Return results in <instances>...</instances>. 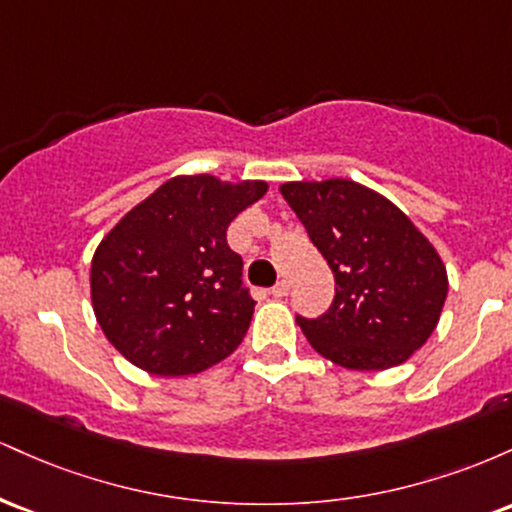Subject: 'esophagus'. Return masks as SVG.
Masks as SVG:
<instances>
[{"mask_svg":"<svg viewBox=\"0 0 512 512\" xmlns=\"http://www.w3.org/2000/svg\"><path fill=\"white\" fill-rule=\"evenodd\" d=\"M272 296H274V298L289 296V281H279V284H276L274 289H272Z\"/></svg>","mask_w":512,"mask_h":512,"instance_id":"34e87169","label":"esophagus"}]
</instances>
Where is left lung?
I'll use <instances>...</instances> for the list:
<instances>
[{
    "label": "left lung",
    "instance_id": "8db88e82",
    "mask_svg": "<svg viewBox=\"0 0 512 512\" xmlns=\"http://www.w3.org/2000/svg\"><path fill=\"white\" fill-rule=\"evenodd\" d=\"M334 274L320 317L296 315L317 354L351 370L399 366L436 330L448 274L390 199L354 180L279 187Z\"/></svg>",
    "mask_w": 512,
    "mask_h": 512
}]
</instances>
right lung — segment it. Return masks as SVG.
<instances>
[{
	"instance_id": "right-lung-1",
	"label": "right lung",
	"mask_w": 512,
	"mask_h": 512,
	"mask_svg": "<svg viewBox=\"0 0 512 512\" xmlns=\"http://www.w3.org/2000/svg\"><path fill=\"white\" fill-rule=\"evenodd\" d=\"M264 192L262 180L180 175L101 240L91 262V301L105 337L127 361L175 378L238 349L255 301L226 231Z\"/></svg>"
}]
</instances>
